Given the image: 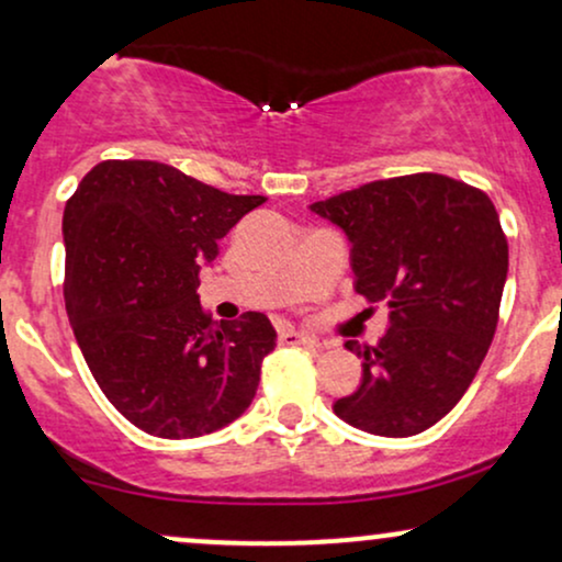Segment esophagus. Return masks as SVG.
I'll use <instances>...</instances> for the list:
<instances>
[{
  "label": "esophagus",
  "instance_id": "esophagus-1",
  "mask_svg": "<svg viewBox=\"0 0 562 562\" xmlns=\"http://www.w3.org/2000/svg\"><path fill=\"white\" fill-rule=\"evenodd\" d=\"M279 339H281V345H289V348H294V345L313 348L315 345V337H311V334H305V331L292 329V326H283V329H279Z\"/></svg>",
  "mask_w": 562,
  "mask_h": 562
}]
</instances>
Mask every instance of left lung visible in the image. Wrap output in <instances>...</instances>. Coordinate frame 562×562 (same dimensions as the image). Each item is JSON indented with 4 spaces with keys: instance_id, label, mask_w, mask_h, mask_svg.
Returning a JSON list of instances; mask_svg holds the SVG:
<instances>
[{
    "instance_id": "8db88e82",
    "label": "left lung",
    "mask_w": 562,
    "mask_h": 562,
    "mask_svg": "<svg viewBox=\"0 0 562 562\" xmlns=\"http://www.w3.org/2000/svg\"><path fill=\"white\" fill-rule=\"evenodd\" d=\"M311 210L350 238L356 292L390 307L356 393L334 403L348 425L384 438L417 435L457 406L499 321L509 249L481 188L435 172L374 180Z\"/></svg>"
}]
</instances>
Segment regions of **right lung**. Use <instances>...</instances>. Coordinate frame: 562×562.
I'll list each match as a JSON object with an SVG mask.
<instances>
[{
    "label": "right lung",
    "instance_id": "right-lung-1",
    "mask_svg": "<svg viewBox=\"0 0 562 562\" xmlns=\"http://www.w3.org/2000/svg\"><path fill=\"white\" fill-rule=\"evenodd\" d=\"M265 196H233L159 161H100L63 212V297L94 382L156 438H199L249 408L276 329L212 324L199 273Z\"/></svg>",
    "mask_w": 562,
    "mask_h": 562
}]
</instances>
